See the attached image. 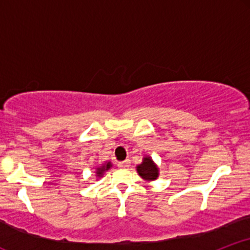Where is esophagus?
Masks as SVG:
<instances>
[{
    "label": "esophagus",
    "mask_w": 250,
    "mask_h": 250,
    "mask_svg": "<svg viewBox=\"0 0 250 250\" xmlns=\"http://www.w3.org/2000/svg\"><path fill=\"white\" fill-rule=\"evenodd\" d=\"M117 166H119V168H121V169H125V168H129V167H130V162H129L128 160H127V161L120 162L119 165H117Z\"/></svg>",
    "instance_id": "obj_1"
}]
</instances>
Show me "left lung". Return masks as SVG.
<instances>
[{"mask_svg":"<svg viewBox=\"0 0 250 250\" xmlns=\"http://www.w3.org/2000/svg\"><path fill=\"white\" fill-rule=\"evenodd\" d=\"M136 170L137 174H139L143 180L148 181V182L159 179V167H157L156 163L154 162V160L151 159V156H149V155H146L142 159V163L136 166Z\"/></svg>","mask_w":250,"mask_h":250,"instance_id":"obj_1","label":"left lung"}]
</instances>
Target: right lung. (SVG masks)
Wrapping results in <instances>:
<instances>
[{"instance_id": "right-lung-1", "label": "right lung", "mask_w": 250, "mask_h": 250, "mask_svg": "<svg viewBox=\"0 0 250 250\" xmlns=\"http://www.w3.org/2000/svg\"><path fill=\"white\" fill-rule=\"evenodd\" d=\"M111 167H113V163H111L110 161H105L101 163V165L99 166V167L95 168V177L96 180H99L100 177H102L103 175H104V173L107 170H109Z\"/></svg>"}]
</instances>
